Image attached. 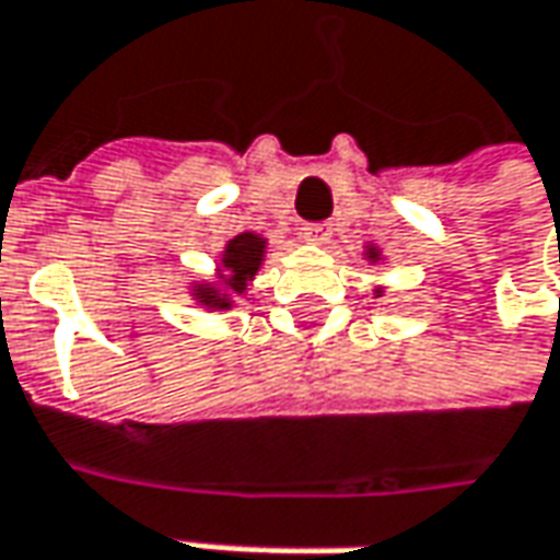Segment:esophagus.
Masks as SVG:
<instances>
[{
	"label": "esophagus",
	"mask_w": 560,
	"mask_h": 560,
	"mask_svg": "<svg viewBox=\"0 0 560 560\" xmlns=\"http://www.w3.org/2000/svg\"><path fill=\"white\" fill-rule=\"evenodd\" d=\"M303 235H306V242L328 244L331 242V235H335V229H331L328 222H310V225H303Z\"/></svg>",
	"instance_id": "esophagus-1"
}]
</instances>
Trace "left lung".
<instances>
[{
  "label": "left lung",
  "mask_w": 560,
  "mask_h": 560,
  "mask_svg": "<svg viewBox=\"0 0 560 560\" xmlns=\"http://www.w3.org/2000/svg\"><path fill=\"white\" fill-rule=\"evenodd\" d=\"M365 260H369V262H381V260H384V257H381V247H375V244H372V242L365 244ZM381 294H384V288L377 284L375 298H381Z\"/></svg>",
  "instance_id": "obj_1"
}]
</instances>
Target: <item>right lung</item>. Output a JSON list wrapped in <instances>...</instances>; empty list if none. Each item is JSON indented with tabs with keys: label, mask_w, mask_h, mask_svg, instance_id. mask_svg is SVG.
Returning <instances> with one entry per match:
<instances>
[{
	"label": "right lung",
	"mask_w": 560,
	"mask_h": 560,
	"mask_svg": "<svg viewBox=\"0 0 560 560\" xmlns=\"http://www.w3.org/2000/svg\"><path fill=\"white\" fill-rule=\"evenodd\" d=\"M269 242L257 232H242L229 238L217 260V276L210 281H191L188 294L207 313H225L235 306V298L250 291V281L266 262Z\"/></svg>",
	"instance_id": "add662e5"
}]
</instances>
